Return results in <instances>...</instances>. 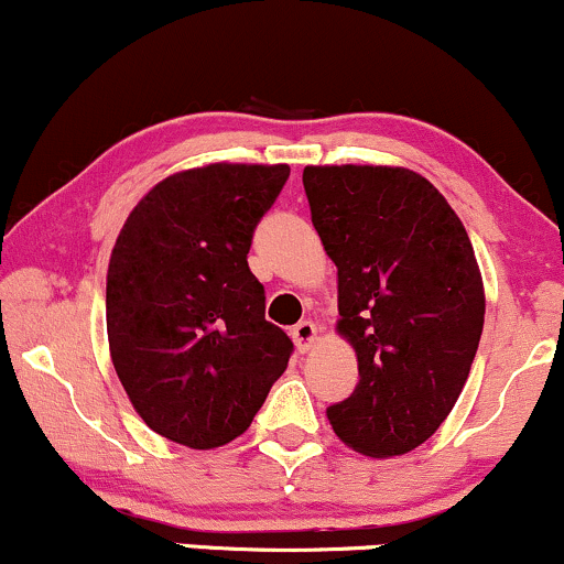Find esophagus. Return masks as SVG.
<instances>
[{"label": "esophagus", "mask_w": 564, "mask_h": 564, "mask_svg": "<svg viewBox=\"0 0 564 564\" xmlns=\"http://www.w3.org/2000/svg\"><path fill=\"white\" fill-rule=\"evenodd\" d=\"M291 336H294V344H296V349L302 351H310L312 349V344L317 341V325L312 323V321H302V323H296L294 328H291Z\"/></svg>", "instance_id": "34e87169"}]
</instances>
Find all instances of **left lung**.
I'll list each match as a JSON object with an SVG mask.
<instances>
[{"instance_id":"8db88e82","label":"left lung","mask_w":564,"mask_h":564,"mask_svg":"<svg viewBox=\"0 0 564 564\" xmlns=\"http://www.w3.org/2000/svg\"><path fill=\"white\" fill-rule=\"evenodd\" d=\"M312 226L338 268V334L359 383L325 410L368 457L429 441L465 389L486 296L470 236L423 175L386 165L304 167Z\"/></svg>"}]
</instances>
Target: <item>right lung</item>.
Returning a JSON list of instances; mask_svg holds the SVG:
<instances>
[{"mask_svg":"<svg viewBox=\"0 0 564 564\" xmlns=\"http://www.w3.org/2000/svg\"><path fill=\"white\" fill-rule=\"evenodd\" d=\"M289 165L167 175L112 247L107 338L133 410L160 436L215 449L252 425L294 344L264 321L247 254Z\"/></svg>","mask_w":564,"mask_h":564,"instance_id":"right-lung-1","label":"right lung"}]
</instances>
